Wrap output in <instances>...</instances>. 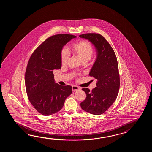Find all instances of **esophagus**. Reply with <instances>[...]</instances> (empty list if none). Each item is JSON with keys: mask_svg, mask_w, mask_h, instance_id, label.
<instances>
[{"mask_svg": "<svg viewBox=\"0 0 152 152\" xmlns=\"http://www.w3.org/2000/svg\"><path fill=\"white\" fill-rule=\"evenodd\" d=\"M81 88L79 87H77V86H72V91L73 92H75L77 91L80 90Z\"/></svg>", "mask_w": 152, "mask_h": 152, "instance_id": "1", "label": "esophagus"}]
</instances>
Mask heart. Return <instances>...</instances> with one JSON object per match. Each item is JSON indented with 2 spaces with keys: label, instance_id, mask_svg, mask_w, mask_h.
I'll return each instance as SVG.
<instances>
[{
  "label": "heart",
  "instance_id": "obj_1",
  "mask_svg": "<svg viewBox=\"0 0 152 152\" xmlns=\"http://www.w3.org/2000/svg\"><path fill=\"white\" fill-rule=\"evenodd\" d=\"M72 50L75 55L80 60L81 62L88 61L93 54V47L90 42L87 41H81L72 46ZM69 58V54L67 50L62 49L61 52V61L62 65L66 64Z\"/></svg>",
  "mask_w": 152,
  "mask_h": 152
}]
</instances>
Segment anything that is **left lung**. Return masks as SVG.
Here are the masks:
<instances>
[{
    "label": "left lung",
    "mask_w": 152,
    "mask_h": 152,
    "mask_svg": "<svg viewBox=\"0 0 152 152\" xmlns=\"http://www.w3.org/2000/svg\"><path fill=\"white\" fill-rule=\"evenodd\" d=\"M94 46L97 57L89 75L97 79L96 86L91 91L87 88L82 90L86 98L80 103L83 110L99 115L110 107L116 99L120 88V76L116 56L113 49L103 36L98 34L79 35Z\"/></svg>",
    "instance_id": "left-lung-1"
}]
</instances>
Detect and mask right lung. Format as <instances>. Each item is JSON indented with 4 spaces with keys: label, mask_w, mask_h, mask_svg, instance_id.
Here are the masks:
<instances>
[{
    "label": "right lung",
    "mask_w": 152,
    "mask_h": 152,
    "mask_svg": "<svg viewBox=\"0 0 152 152\" xmlns=\"http://www.w3.org/2000/svg\"><path fill=\"white\" fill-rule=\"evenodd\" d=\"M77 36H53L43 42L29 59L25 75L26 91L30 102L39 113L50 116L61 109L72 87L55 83L53 70L61 68V52Z\"/></svg>",
    "instance_id": "1"
}]
</instances>
